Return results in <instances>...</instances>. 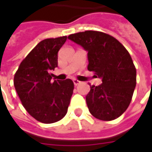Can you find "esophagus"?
<instances>
[{"instance_id": "obj_1", "label": "esophagus", "mask_w": 152, "mask_h": 152, "mask_svg": "<svg viewBox=\"0 0 152 152\" xmlns=\"http://www.w3.org/2000/svg\"><path fill=\"white\" fill-rule=\"evenodd\" d=\"M80 83H81V82H80V81H79L78 79H73V84H74V85H75V86L79 85Z\"/></svg>"}]
</instances>
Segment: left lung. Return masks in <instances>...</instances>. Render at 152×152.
I'll return each mask as SVG.
<instances>
[{"label": "left lung", "instance_id": "obj_1", "mask_svg": "<svg viewBox=\"0 0 152 152\" xmlns=\"http://www.w3.org/2000/svg\"><path fill=\"white\" fill-rule=\"evenodd\" d=\"M67 38L88 52V70L102 79V85H91L86 96L90 113L103 121L118 118L129 106L136 85V69L129 51L117 39L99 31Z\"/></svg>", "mask_w": 152, "mask_h": 152}]
</instances>
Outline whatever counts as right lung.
Segmentation results:
<instances>
[{
    "label": "right lung",
    "mask_w": 152,
    "mask_h": 152,
    "mask_svg": "<svg viewBox=\"0 0 152 152\" xmlns=\"http://www.w3.org/2000/svg\"><path fill=\"white\" fill-rule=\"evenodd\" d=\"M67 36L40 41L22 61L14 75V86L23 106L43 124L61 120L67 112L73 82L52 81L50 72L57 67V53Z\"/></svg>",
    "instance_id": "add662e5"
}]
</instances>
